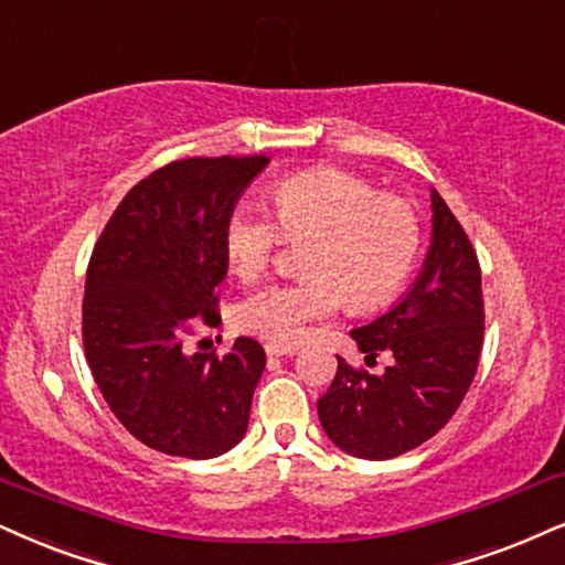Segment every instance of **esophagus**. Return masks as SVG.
I'll return each mask as SVG.
<instances>
[{
  "label": "esophagus",
  "instance_id": "34e87169",
  "mask_svg": "<svg viewBox=\"0 0 565 565\" xmlns=\"http://www.w3.org/2000/svg\"><path fill=\"white\" fill-rule=\"evenodd\" d=\"M264 351L267 356H294L298 351L296 343H264Z\"/></svg>",
  "mask_w": 565,
  "mask_h": 565
}]
</instances>
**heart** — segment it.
<instances>
[{
	"instance_id": "b5f03b06",
	"label": "heart",
	"mask_w": 565,
	"mask_h": 565,
	"mask_svg": "<svg viewBox=\"0 0 565 565\" xmlns=\"http://www.w3.org/2000/svg\"><path fill=\"white\" fill-rule=\"evenodd\" d=\"M271 212L238 204L222 230L225 259L243 282L269 269L282 238L303 243L296 282L264 285L230 311L233 327L275 343L301 340L303 327L340 306L374 311L395 301L422 256V217L414 204L380 193L356 172L317 167L271 188Z\"/></svg>"
}]
</instances>
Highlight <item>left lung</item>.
Returning a JSON list of instances; mask_svg holds the SVG:
<instances>
[{
	"instance_id": "left-lung-1",
	"label": "left lung",
	"mask_w": 565,
	"mask_h": 565,
	"mask_svg": "<svg viewBox=\"0 0 565 565\" xmlns=\"http://www.w3.org/2000/svg\"><path fill=\"white\" fill-rule=\"evenodd\" d=\"M351 338L366 364L382 351L393 361L372 374L338 356L335 380L317 401L327 437L366 461H387L435 437L469 393L484 338L477 250L437 191L419 277L387 315Z\"/></svg>"
}]
</instances>
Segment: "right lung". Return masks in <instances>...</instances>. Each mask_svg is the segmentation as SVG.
Wrapping results in <instances>:
<instances>
[{
    "label": "right lung",
    "mask_w": 565,
    "mask_h": 565,
    "mask_svg": "<svg viewBox=\"0 0 565 565\" xmlns=\"http://www.w3.org/2000/svg\"><path fill=\"white\" fill-rule=\"evenodd\" d=\"M256 157H191L159 167L125 193L90 254L83 348L104 401L136 440L167 456L214 458L248 427L267 356L238 338L225 356L185 353L193 322L220 319L227 275L222 230Z\"/></svg>",
    "instance_id": "right-lung-1"
}]
</instances>
